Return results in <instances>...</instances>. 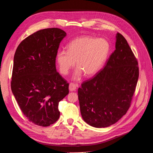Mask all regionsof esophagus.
<instances>
[{"mask_svg":"<svg viewBox=\"0 0 153 153\" xmlns=\"http://www.w3.org/2000/svg\"><path fill=\"white\" fill-rule=\"evenodd\" d=\"M77 85H76V84H74L73 83H70V85H69V91L70 92L75 91L76 88H77Z\"/></svg>","mask_w":153,"mask_h":153,"instance_id":"esophagus-1","label":"esophagus"}]
</instances>
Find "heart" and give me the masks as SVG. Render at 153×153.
<instances>
[{
    "label": "heart",
    "mask_w": 153,
    "mask_h": 153,
    "mask_svg": "<svg viewBox=\"0 0 153 153\" xmlns=\"http://www.w3.org/2000/svg\"><path fill=\"white\" fill-rule=\"evenodd\" d=\"M111 46L105 39L85 36L73 39L67 46V51L59 50L56 59L59 70L67 75L76 65L78 68L74 75L77 79L81 74L92 77L102 68L110 53Z\"/></svg>",
    "instance_id": "1"
}]
</instances>
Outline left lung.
Returning <instances> with one entry per match:
<instances>
[{"mask_svg": "<svg viewBox=\"0 0 153 153\" xmlns=\"http://www.w3.org/2000/svg\"><path fill=\"white\" fill-rule=\"evenodd\" d=\"M138 76L136 58L126 39L117 33L116 50L104 68L78 88L83 120L96 128L116 123L131 106Z\"/></svg>", "mask_w": 153, "mask_h": 153, "instance_id": "left-lung-1", "label": "left lung"}]
</instances>
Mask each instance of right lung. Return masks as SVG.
Here are the masks:
<instances>
[{"label": "right lung", "instance_id": "add662e5", "mask_svg": "<svg viewBox=\"0 0 153 153\" xmlns=\"http://www.w3.org/2000/svg\"><path fill=\"white\" fill-rule=\"evenodd\" d=\"M66 36L57 28L39 30L15 51L11 91L24 115L39 126L56 122L60 116L59 102L69 92V84L56 67V53Z\"/></svg>", "mask_w": 153, "mask_h": 153}]
</instances>
